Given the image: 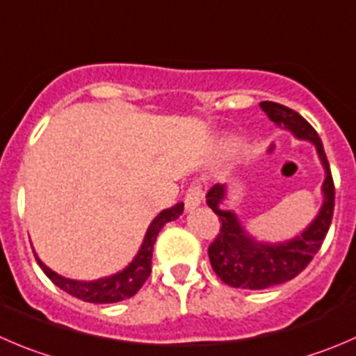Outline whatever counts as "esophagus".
Wrapping results in <instances>:
<instances>
[{"label":"esophagus","instance_id":"1","mask_svg":"<svg viewBox=\"0 0 356 356\" xmlns=\"http://www.w3.org/2000/svg\"><path fill=\"white\" fill-rule=\"evenodd\" d=\"M203 200V188L200 184H191L188 188V191H186V198H184V203H186V209L188 210H195L196 207L202 203Z\"/></svg>","mask_w":356,"mask_h":356}]
</instances>
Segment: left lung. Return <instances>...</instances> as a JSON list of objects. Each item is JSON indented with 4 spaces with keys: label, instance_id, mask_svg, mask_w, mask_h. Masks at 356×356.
I'll list each match as a JSON object with an SVG mask.
<instances>
[{
    "label": "left lung",
    "instance_id": "left-lung-1",
    "mask_svg": "<svg viewBox=\"0 0 356 356\" xmlns=\"http://www.w3.org/2000/svg\"><path fill=\"white\" fill-rule=\"evenodd\" d=\"M261 108L270 116L271 122L289 129L299 139L312 140L315 144L323 168H325V181L322 188L323 205L316 219L309 224L305 233L287 243L278 245L257 243L252 240L238 222L236 216L219 207L226 195L224 186L216 184L209 189L207 205L220 219L219 233L209 245V259L212 270L224 284L234 289H250V291H262L273 285H280L296 278L305 270L325 240V234L332 222L334 198H336L330 165L316 130L299 113L287 106L264 101L261 102Z\"/></svg>",
    "mask_w": 356,
    "mask_h": 356
}]
</instances>
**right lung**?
Instances as JSON below:
<instances>
[{"label": "right lung", "mask_w": 356, "mask_h": 356, "mask_svg": "<svg viewBox=\"0 0 356 356\" xmlns=\"http://www.w3.org/2000/svg\"><path fill=\"white\" fill-rule=\"evenodd\" d=\"M182 210H184V203H177V205L163 210V212L151 222L149 229H147L146 236H144L143 247H140L136 259L130 262L129 268L120 271L118 275H113V277L101 278V280L95 282L69 280V278L60 277V275L54 273L50 268H47V266L38 259L36 254H34V257H36L38 264H40L41 270L44 271V275H47L58 289H62L64 292L71 294L72 298H78L85 302H95V305L120 302L123 301V299H130L132 296H136L137 292L140 291L144 282H146L147 277L151 275L153 245L154 241H156L158 233H160V229L165 224L177 219L182 213Z\"/></svg>", "instance_id": "right-lung-1"}]
</instances>
